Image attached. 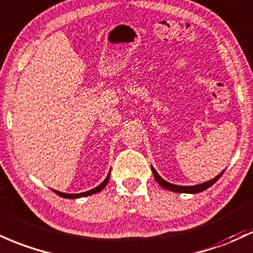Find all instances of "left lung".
Masks as SVG:
<instances>
[{"instance_id": "1", "label": "left lung", "mask_w": 253, "mask_h": 253, "mask_svg": "<svg viewBox=\"0 0 253 253\" xmlns=\"http://www.w3.org/2000/svg\"><path fill=\"white\" fill-rule=\"evenodd\" d=\"M151 170L152 173H154V176L155 179H156V181L158 182V185L162 186L163 188H166V190L168 191H171V192H177V193H199V192H203V191L207 190V188H209L210 186H212L215 184L216 181H217L218 179H220L222 174L224 173V170L222 171V173L218 174L217 176H215L213 179L209 180V181H205L203 184H198V185H193V186H180V185H174V184H170V182L166 181V180H163L162 177L158 175V173L156 171V169L151 166Z\"/></svg>"}]
</instances>
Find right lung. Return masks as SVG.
Here are the masks:
<instances>
[{"instance_id":"1","label":"right lung","mask_w":253,"mask_h":253,"mask_svg":"<svg viewBox=\"0 0 253 253\" xmlns=\"http://www.w3.org/2000/svg\"><path fill=\"white\" fill-rule=\"evenodd\" d=\"M109 176H110V171L108 173L107 177L104 179V181L102 182L101 185H98L97 187L92 188V190L90 191H86V192H82V193H63V192H60V191H56V190H52L55 193L59 194L60 197H62V198H67V199H76V198H82V197H87V196H91V194H95V193H98L101 192L102 190L105 187V185L108 184V181H109Z\"/></svg>"}]
</instances>
